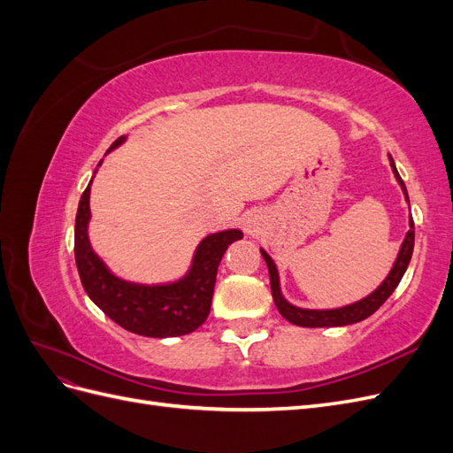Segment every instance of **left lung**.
I'll return each mask as SVG.
<instances>
[{
  "label": "left lung",
  "instance_id": "1",
  "mask_svg": "<svg viewBox=\"0 0 453 453\" xmlns=\"http://www.w3.org/2000/svg\"><path fill=\"white\" fill-rule=\"evenodd\" d=\"M389 164H391V170L396 177V181H399L403 193L406 196V202H410L404 181L401 180L399 172H396L391 155H389ZM412 251H414V221H412V217H410V230L406 232V238L401 245V251H399V255H396V260H395L391 272L388 273V278L380 283L376 291L357 300V303L342 306V308H333V310H308V308H298V306H293L291 303H287L285 296L281 295L280 273H278L276 263H273L272 257L265 250H260V255H263V258L266 260V266H268L273 303H276L278 311L287 321L293 325H298V326H344V325L359 323V321L370 318V315H372L383 303H386V300L391 296V293L396 289V285L401 283L404 272L410 265V258H412Z\"/></svg>",
  "mask_w": 453,
  "mask_h": 453
}]
</instances>
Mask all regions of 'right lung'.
Masks as SVG:
<instances>
[{
	"mask_svg": "<svg viewBox=\"0 0 453 453\" xmlns=\"http://www.w3.org/2000/svg\"><path fill=\"white\" fill-rule=\"evenodd\" d=\"M125 140L127 135H120L109 150L117 149ZM98 166H102V160ZM96 172L98 168L94 175ZM90 185L92 180L81 196L75 217V263L81 283L92 303L109 319L140 336L170 338L196 331L210 315L219 263L228 245L243 238L242 230L230 228L205 236L181 280L157 285L127 281L115 276L90 245Z\"/></svg>",
	"mask_w": 453,
	"mask_h": 453,
	"instance_id": "add662e5",
	"label": "right lung"
}]
</instances>
